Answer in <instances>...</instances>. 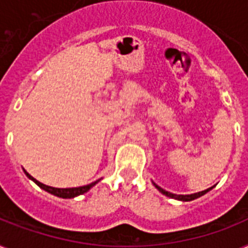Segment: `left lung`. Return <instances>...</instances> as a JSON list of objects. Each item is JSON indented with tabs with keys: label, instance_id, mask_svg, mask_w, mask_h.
I'll list each match as a JSON object with an SVG mask.
<instances>
[{
	"label": "left lung",
	"instance_id": "left-lung-1",
	"mask_svg": "<svg viewBox=\"0 0 248 248\" xmlns=\"http://www.w3.org/2000/svg\"><path fill=\"white\" fill-rule=\"evenodd\" d=\"M153 185H155V188L158 189L159 192L162 193V194H165V196L170 197V198H173V200H177V201H184V202H188V201H193L196 200V198H200L201 196H203V194H206L207 192H210L214 186H211V188L206 189V190H202V192H198V193H194V194H173V193H170L167 192V190H165V189H162L161 186H158L157 184H155L153 183Z\"/></svg>",
	"mask_w": 248,
	"mask_h": 248
}]
</instances>
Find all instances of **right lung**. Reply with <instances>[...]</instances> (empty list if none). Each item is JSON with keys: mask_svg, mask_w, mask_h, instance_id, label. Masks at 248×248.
<instances>
[{"mask_svg": "<svg viewBox=\"0 0 248 248\" xmlns=\"http://www.w3.org/2000/svg\"><path fill=\"white\" fill-rule=\"evenodd\" d=\"M24 173L27 175V176L31 179V180H33L34 183H36L40 188H42L44 190H46V192L51 193V194H54V196L56 197H62V198H75V197L77 196H81V194H83V193L89 192L90 189L93 188V185L97 184V181H93V183H91V184L89 185H83V186H78V188H65V189H60V188H54V186H48V185H45L42 184V183H40L38 180H36L34 177L31 176L27 171L24 170Z\"/></svg>", "mask_w": 248, "mask_h": 248, "instance_id": "right-lung-1", "label": "right lung"}]
</instances>
